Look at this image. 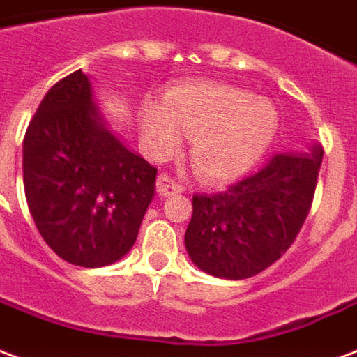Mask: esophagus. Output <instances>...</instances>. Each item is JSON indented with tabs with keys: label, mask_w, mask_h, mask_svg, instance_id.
<instances>
[{
	"label": "esophagus",
	"mask_w": 357,
	"mask_h": 357,
	"mask_svg": "<svg viewBox=\"0 0 357 357\" xmlns=\"http://www.w3.org/2000/svg\"><path fill=\"white\" fill-rule=\"evenodd\" d=\"M156 188L160 195H173V194H181L182 190H184V186H182L181 182L176 181L175 176L167 175V173H162V175H158Z\"/></svg>",
	"instance_id": "esophagus-1"
}]
</instances>
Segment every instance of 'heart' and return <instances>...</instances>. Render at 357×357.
<instances>
[{"instance_id": "obj_1", "label": "heart", "mask_w": 357, "mask_h": 357, "mask_svg": "<svg viewBox=\"0 0 357 357\" xmlns=\"http://www.w3.org/2000/svg\"><path fill=\"white\" fill-rule=\"evenodd\" d=\"M165 107L143 111L144 139L165 154L178 144V131L192 137V165L205 181H227L252 167L278 130L269 101L229 84L176 88Z\"/></svg>"}]
</instances>
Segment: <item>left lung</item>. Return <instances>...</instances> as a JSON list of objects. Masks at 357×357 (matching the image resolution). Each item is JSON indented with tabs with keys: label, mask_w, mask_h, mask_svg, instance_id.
<instances>
[{
	"label": "left lung",
	"mask_w": 357,
	"mask_h": 357,
	"mask_svg": "<svg viewBox=\"0 0 357 357\" xmlns=\"http://www.w3.org/2000/svg\"><path fill=\"white\" fill-rule=\"evenodd\" d=\"M321 158L318 144L310 154H275L224 192L195 194L184 235L192 261L231 280L275 264L309 216Z\"/></svg>",
	"instance_id": "left-lung-1"
}]
</instances>
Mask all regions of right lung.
<instances>
[{
	"mask_svg": "<svg viewBox=\"0 0 357 357\" xmlns=\"http://www.w3.org/2000/svg\"><path fill=\"white\" fill-rule=\"evenodd\" d=\"M22 171L41 237L80 267L126 256L156 192L158 169L107 130L80 69L58 80L29 120Z\"/></svg>",
	"mask_w": 357,
	"mask_h": 357,
	"instance_id": "1",
	"label": "right lung"
}]
</instances>
